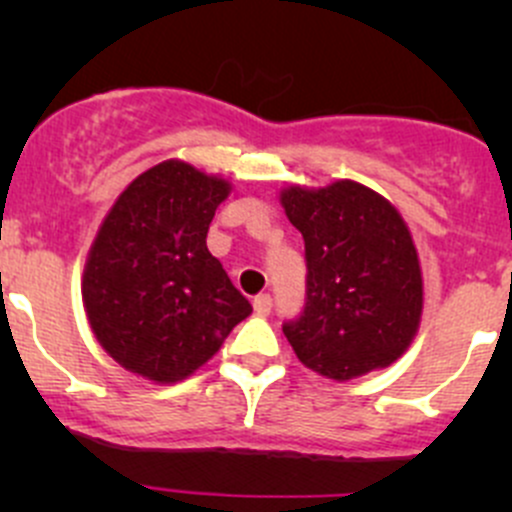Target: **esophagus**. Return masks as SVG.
Masks as SVG:
<instances>
[{
  "label": "esophagus",
  "instance_id": "obj_1",
  "mask_svg": "<svg viewBox=\"0 0 512 512\" xmlns=\"http://www.w3.org/2000/svg\"><path fill=\"white\" fill-rule=\"evenodd\" d=\"M252 307H255V312L260 314V317H267V314L272 312V297L270 294H257L255 302H252Z\"/></svg>",
  "mask_w": 512,
  "mask_h": 512
}]
</instances>
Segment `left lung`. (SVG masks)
Listing matches in <instances>:
<instances>
[{
    "mask_svg": "<svg viewBox=\"0 0 512 512\" xmlns=\"http://www.w3.org/2000/svg\"><path fill=\"white\" fill-rule=\"evenodd\" d=\"M304 237L307 294L282 332L304 366L352 379L399 359L423 307L421 267L394 205L352 180L282 193Z\"/></svg>",
    "mask_w": 512,
    "mask_h": 512,
    "instance_id": "1",
    "label": "left lung"
}]
</instances>
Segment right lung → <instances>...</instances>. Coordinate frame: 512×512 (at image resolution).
Returning <instances> with one entry per match:
<instances>
[{
	"label": "right lung",
	"mask_w": 512,
	"mask_h": 512,
	"mask_svg": "<svg viewBox=\"0 0 512 512\" xmlns=\"http://www.w3.org/2000/svg\"><path fill=\"white\" fill-rule=\"evenodd\" d=\"M230 193L180 160L138 175L98 230L84 272V307L101 347L153 381L193 374L252 312L205 245Z\"/></svg>",
	"instance_id": "obj_1"
}]
</instances>
